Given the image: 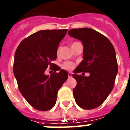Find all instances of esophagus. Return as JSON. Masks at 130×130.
I'll return each mask as SVG.
<instances>
[{
	"mask_svg": "<svg viewBox=\"0 0 130 130\" xmlns=\"http://www.w3.org/2000/svg\"><path fill=\"white\" fill-rule=\"evenodd\" d=\"M68 77H72V73H71V72H69V73L68 74Z\"/></svg>",
	"mask_w": 130,
	"mask_h": 130,
	"instance_id": "1",
	"label": "esophagus"
}]
</instances>
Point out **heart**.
<instances>
[{
  "instance_id": "obj_1",
  "label": "heart",
  "mask_w": 130,
  "mask_h": 130,
  "mask_svg": "<svg viewBox=\"0 0 130 130\" xmlns=\"http://www.w3.org/2000/svg\"><path fill=\"white\" fill-rule=\"evenodd\" d=\"M73 43H72V45L73 44ZM58 53H59V48H58V50H57V54H58ZM61 67L63 69L67 70V71H71V70L73 69L74 67V64L73 63L71 62V61H65V62L61 65Z\"/></svg>"
}]
</instances>
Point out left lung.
<instances>
[{
    "instance_id": "8db88e82",
    "label": "left lung",
    "mask_w": 130,
    "mask_h": 130,
    "mask_svg": "<svg viewBox=\"0 0 130 130\" xmlns=\"http://www.w3.org/2000/svg\"><path fill=\"white\" fill-rule=\"evenodd\" d=\"M68 34L83 45V61L72 74L77 82L73 89L75 101L82 108L94 109L103 104L114 86L118 71L115 48L106 36L92 29H72ZM82 72L90 76L77 74Z\"/></svg>"
}]
</instances>
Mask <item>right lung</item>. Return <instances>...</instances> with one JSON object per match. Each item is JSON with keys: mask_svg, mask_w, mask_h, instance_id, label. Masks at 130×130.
<instances>
[{"mask_svg": "<svg viewBox=\"0 0 130 130\" xmlns=\"http://www.w3.org/2000/svg\"><path fill=\"white\" fill-rule=\"evenodd\" d=\"M67 31L41 30L23 40L16 50L13 72L19 89L28 103L40 111L55 105L58 91L68 78L66 71L51 63ZM48 66H55L50 76L44 73Z\"/></svg>", "mask_w": 130, "mask_h": 130, "instance_id": "obj_1", "label": "right lung"}]
</instances>
